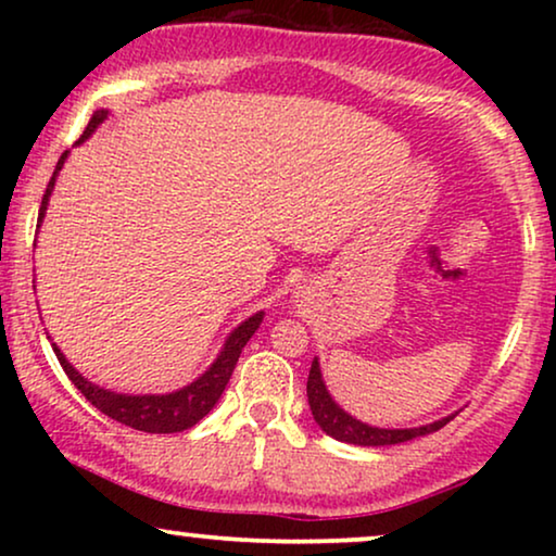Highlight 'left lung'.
I'll list each match as a JSON object with an SVG mask.
<instances>
[{
  "label": "left lung",
  "mask_w": 556,
  "mask_h": 556,
  "mask_svg": "<svg viewBox=\"0 0 556 556\" xmlns=\"http://www.w3.org/2000/svg\"><path fill=\"white\" fill-rule=\"evenodd\" d=\"M306 392H308V405H311V415L318 422L326 435H331L333 440H341V443H352V445H397V443H407L413 438H422L428 432H435L453 420L455 415H447L443 420L422 425V428H405V430H390V428H371V425L356 420L349 413H344L337 402L331 400L329 390H326L324 377H321V367H318V359L311 362V371H308V382H306Z\"/></svg>",
  "instance_id": "left-lung-1"
}]
</instances>
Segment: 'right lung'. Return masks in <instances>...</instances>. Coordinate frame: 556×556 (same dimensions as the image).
<instances>
[{
	"label": "right lung",
	"instance_id": "right-lung-1",
	"mask_svg": "<svg viewBox=\"0 0 556 556\" xmlns=\"http://www.w3.org/2000/svg\"><path fill=\"white\" fill-rule=\"evenodd\" d=\"M105 116H109V111H103V109L96 111L93 118L88 121L86 131H83L78 143L86 141L88 136L103 124ZM65 159H67V151L58 159V166H55V172H52L50 185H48V189H45L42 204H40V217H37V223H42L45 210H48V200L52 194V187H55V177H58V172L63 169ZM261 321H263V311H257L255 316H250L248 321H242L238 329L227 337L223 352H219L215 362H212V367L204 371L200 379H194L192 384L181 387V390L169 392V394H118V392L103 390V387L88 382L80 371H75L73 364L65 359L63 352H60L55 344H52V352H55L60 367L65 369L67 379H71V382L83 392V397H86L93 407L101 409L103 415H109L111 420L128 425V428L141 430V432H181V430H189L192 425L200 422L202 417L217 405V400L223 397L227 382H230L235 364H238V359H240V352L245 349L250 337L257 331Z\"/></svg>",
	"mask_w": 556,
	"mask_h": 556
}]
</instances>
